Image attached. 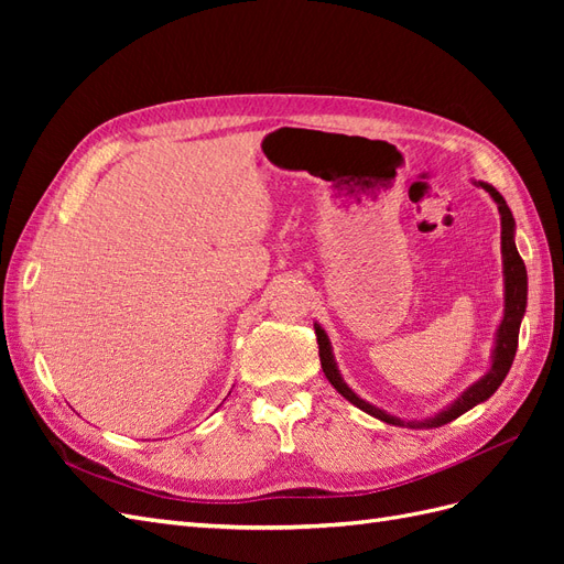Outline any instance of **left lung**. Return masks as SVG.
<instances>
[{"mask_svg":"<svg viewBox=\"0 0 564 564\" xmlns=\"http://www.w3.org/2000/svg\"><path fill=\"white\" fill-rule=\"evenodd\" d=\"M485 191L491 195V199L499 204V214H501V251H503V275H506V311H503V319H501V327L497 334V348H494V357H491V369L485 373V377L473 383L464 395H460L449 409L445 412H440L433 419H425V421H402L398 416H390L386 414L383 409L373 406L365 400H360L355 395V392L344 383L340 379V373L336 369L334 362V355H332V346H329V338L324 334V329L319 324H315V336H317V348H319V362H322V371L324 377L329 379V383L344 395L348 402H352L355 406H360L362 412L371 414L373 419H381L386 423L392 425H409V429H440V425H445L454 419H458L460 414H466L468 409H473L475 404L485 402L487 398H491L497 388L503 383L506 373L516 360V350H518V336H520V322L524 315V305H527V270H524V261L520 259L516 240H513V232H516V220L513 214H510L506 199L501 197V193L497 187H491L489 183H480Z\"/></svg>","mask_w":564,"mask_h":564,"instance_id":"8db88e82","label":"left lung"}]
</instances>
